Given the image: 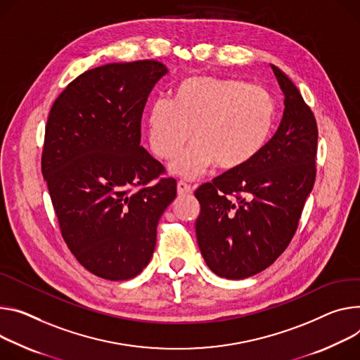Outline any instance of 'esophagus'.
I'll return each mask as SVG.
<instances>
[{
    "label": "esophagus",
    "mask_w": 360,
    "mask_h": 360,
    "mask_svg": "<svg viewBox=\"0 0 360 360\" xmlns=\"http://www.w3.org/2000/svg\"><path fill=\"white\" fill-rule=\"evenodd\" d=\"M176 189H178V195H179V197H185V195L192 193V186L188 185V184L184 182V181H179V182H178Z\"/></svg>",
    "instance_id": "34e87169"
}]
</instances>
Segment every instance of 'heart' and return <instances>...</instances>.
<instances>
[{
    "mask_svg": "<svg viewBox=\"0 0 360 360\" xmlns=\"http://www.w3.org/2000/svg\"><path fill=\"white\" fill-rule=\"evenodd\" d=\"M276 108L270 93L237 79L193 76L175 90L174 101L156 99L149 110V142L156 156L172 159L171 171L197 178L214 163L236 171L266 146Z\"/></svg>",
    "mask_w": 360,
    "mask_h": 360,
    "instance_id": "b5f03b06",
    "label": "heart"
}]
</instances>
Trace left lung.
I'll use <instances>...</instances> for the list:
<instances>
[{
    "label": "left lung",
    "mask_w": 360,
    "mask_h": 360,
    "mask_svg": "<svg viewBox=\"0 0 360 360\" xmlns=\"http://www.w3.org/2000/svg\"><path fill=\"white\" fill-rule=\"evenodd\" d=\"M271 68L285 106L277 132L245 167L195 191L201 254L217 276L230 280L263 271L283 254L316 179V117L299 89Z\"/></svg>",
    "instance_id": "obj_1"
}]
</instances>
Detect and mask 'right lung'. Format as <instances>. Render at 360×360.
<instances>
[{
    "mask_svg": "<svg viewBox=\"0 0 360 360\" xmlns=\"http://www.w3.org/2000/svg\"><path fill=\"white\" fill-rule=\"evenodd\" d=\"M167 72L156 60L87 70L49 113L41 172L64 243L97 277L129 280L148 266L176 197V181L141 146L148 96Z\"/></svg>",
    "mask_w": 360,
    "mask_h": 360,
    "instance_id": "right-lung-1",
    "label": "right lung"
}]
</instances>
